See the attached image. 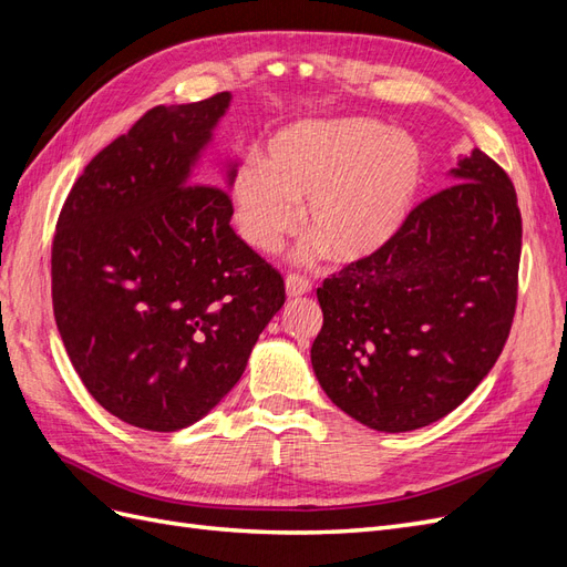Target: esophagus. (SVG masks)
<instances>
[{"label": "esophagus", "instance_id": "34e87169", "mask_svg": "<svg viewBox=\"0 0 567 567\" xmlns=\"http://www.w3.org/2000/svg\"><path fill=\"white\" fill-rule=\"evenodd\" d=\"M312 290V281L302 277V274H288L286 277V293L288 298H300Z\"/></svg>", "mask_w": 567, "mask_h": 567}]
</instances>
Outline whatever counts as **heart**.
Returning <instances> with one entry per match:
<instances>
[{"label":"heart","instance_id":"b5f03b06","mask_svg":"<svg viewBox=\"0 0 567 567\" xmlns=\"http://www.w3.org/2000/svg\"><path fill=\"white\" fill-rule=\"evenodd\" d=\"M423 182V153L409 134L367 117L298 123L274 134L260 165L234 175V215L246 241L274 252L307 203L312 248L336 262L383 250L402 231Z\"/></svg>","mask_w":567,"mask_h":567}]
</instances>
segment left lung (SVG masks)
I'll use <instances>...</instances> for the list:
<instances>
[{
  "label": "left lung",
  "instance_id": "obj_1",
  "mask_svg": "<svg viewBox=\"0 0 567 567\" xmlns=\"http://www.w3.org/2000/svg\"><path fill=\"white\" fill-rule=\"evenodd\" d=\"M452 177L383 250L317 288L319 385L373 431L406 433L447 416L511 333L523 246L516 188L480 148Z\"/></svg>",
  "mask_w": 567,
  "mask_h": 567
}]
</instances>
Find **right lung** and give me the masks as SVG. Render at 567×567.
<instances>
[{
    "mask_svg": "<svg viewBox=\"0 0 567 567\" xmlns=\"http://www.w3.org/2000/svg\"><path fill=\"white\" fill-rule=\"evenodd\" d=\"M229 101L146 111L84 167L56 221L65 352L92 398L144 431H179L219 404L286 300L281 274L231 229L227 188L194 175Z\"/></svg>",
    "mask_w": 567,
    "mask_h": 567,
    "instance_id": "1",
    "label": "right lung"
}]
</instances>
